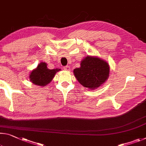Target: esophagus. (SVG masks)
Segmentation results:
<instances>
[{"label": "esophagus", "instance_id": "1", "mask_svg": "<svg viewBox=\"0 0 146 146\" xmlns=\"http://www.w3.org/2000/svg\"><path fill=\"white\" fill-rule=\"evenodd\" d=\"M64 70H66V71H69L71 70L70 67L68 66H64Z\"/></svg>", "mask_w": 146, "mask_h": 146}]
</instances>
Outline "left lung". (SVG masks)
<instances>
[{
	"instance_id": "obj_1",
	"label": "left lung",
	"mask_w": 146,
	"mask_h": 146,
	"mask_svg": "<svg viewBox=\"0 0 146 146\" xmlns=\"http://www.w3.org/2000/svg\"><path fill=\"white\" fill-rule=\"evenodd\" d=\"M109 65L97 56H87L80 62V67L73 70L80 84L91 90L99 88L109 76Z\"/></svg>"
}]
</instances>
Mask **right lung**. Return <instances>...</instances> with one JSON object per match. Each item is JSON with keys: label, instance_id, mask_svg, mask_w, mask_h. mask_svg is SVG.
<instances>
[{"label": "right lung", "instance_id": "obj_1", "mask_svg": "<svg viewBox=\"0 0 146 146\" xmlns=\"http://www.w3.org/2000/svg\"><path fill=\"white\" fill-rule=\"evenodd\" d=\"M60 70V69H48L47 64L45 62H41L30 74V80L34 84L44 86L50 82L56 72Z\"/></svg>", "mask_w": 146, "mask_h": 146}]
</instances>
